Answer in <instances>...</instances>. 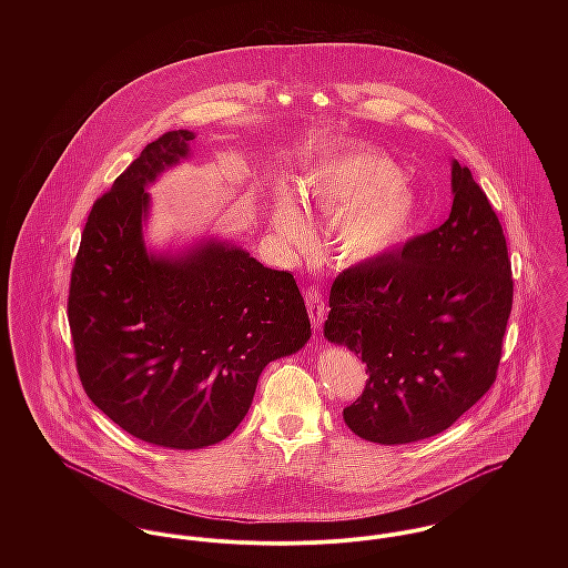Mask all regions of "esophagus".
I'll return each mask as SVG.
<instances>
[{
    "instance_id": "1",
    "label": "esophagus",
    "mask_w": 568,
    "mask_h": 568,
    "mask_svg": "<svg viewBox=\"0 0 568 568\" xmlns=\"http://www.w3.org/2000/svg\"><path fill=\"white\" fill-rule=\"evenodd\" d=\"M306 308H308V315H311V324L315 327H322L325 320V304L322 291L317 286L306 288Z\"/></svg>"
}]
</instances>
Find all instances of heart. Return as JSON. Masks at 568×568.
Wrapping results in <instances>:
<instances>
[{
    "label": "heart",
    "mask_w": 568,
    "mask_h": 568,
    "mask_svg": "<svg viewBox=\"0 0 568 568\" xmlns=\"http://www.w3.org/2000/svg\"><path fill=\"white\" fill-rule=\"evenodd\" d=\"M304 201L308 212L332 223L334 248L347 264L392 253L410 232L419 207L398 163L365 146H349L315 163L304 176ZM271 221L286 246L306 251L315 243L313 221L293 190H277Z\"/></svg>",
    "instance_id": "obj_1"
}]
</instances>
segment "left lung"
I'll use <instances>...</instances> for the list:
<instances>
[{
    "instance_id": "8db88e82",
    "label": "left lung",
    "mask_w": 568,
    "mask_h": 568,
    "mask_svg": "<svg viewBox=\"0 0 568 568\" xmlns=\"http://www.w3.org/2000/svg\"><path fill=\"white\" fill-rule=\"evenodd\" d=\"M450 187L444 225L332 284L324 336L358 354L369 372L343 419L374 444L446 430L496 378L514 297L507 244L466 165L453 162Z\"/></svg>"
}]
</instances>
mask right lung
I'll use <instances>...</instances> for the list:
<instances>
[{"label":"right lung","instance_id":"add662e5","mask_svg":"<svg viewBox=\"0 0 568 568\" xmlns=\"http://www.w3.org/2000/svg\"><path fill=\"white\" fill-rule=\"evenodd\" d=\"M194 138L163 133L95 201L68 304L91 403L133 437L176 450L230 437L262 369L311 338L295 277L241 244L210 236L149 248L146 190L192 155Z\"/></svg>","mask_w":568,"mask_h":568}]
</instances>
